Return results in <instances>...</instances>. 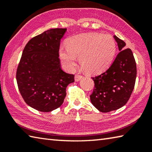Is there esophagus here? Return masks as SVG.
I'll return each mask as SVG.
<instances>
[{
	"label": "esophagus",
	"mask_w": 152,
	"mask_h": 152,
	"mask_svg": "<svg viewBox=\"0 0 152 152\" xmlns=\"http://www.w3.org/2000/svg\"><path fill=\"white\" fill-rule=\"evenodd\" d=\"M82 75H80V74H76L75 76V80L76 81H79L82 78Z\"/></svg>",
	"instance_id": "1"
}]
</instances>
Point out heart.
I'll return each instance as SVG.
<instances>
[{
	"label": "heart",
	"mask_w": 152,
	"mask_h": 152,
	"mask_svg": "<svg viewBox=\"0 0 152 152\" xmlns=\"http://www.w3.org/2000/svg\"><path fill=\"white\" fill-rule=\"evenodd\" d=\"M67 49L60 48L59 55L64 66L72 70L79 58L80 64L89 74L104 71L113 61L116 43L112 36L99 33H83L69 37Z\"/></svg>",
	"instance_id": "heart-1"
}]
</instances>
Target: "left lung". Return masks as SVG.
Here are the masks:
<instances>
[{
  "instance_id": "1",
  "label": "left lung",
  "mask_w": 152,
  "mask_h": 152,
  "mask_svg": "<svg viewBox=\"0 0 152 152\" xmlns=\"http://www.w3.org/2000/svg\"><path fill=\"white\" fill-rule=\"evenodd\" d=\"M119 52L109 69L92 77L94 82L90 95L92 104L102 113L117 110L127 103L134 89L137 66L133 52L125 43L114 35Z\"/></svg>"
}]
</instances>
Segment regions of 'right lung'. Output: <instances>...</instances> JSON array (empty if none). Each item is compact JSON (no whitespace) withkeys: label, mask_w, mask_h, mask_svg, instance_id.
<instances>
[{"label":"right lung","mask_w":152,"mask_h":152,"mask_svg":"<svg viewBox=\"0 0 152 152\" xmlns=\"http://www.w3.org/2000/svg\"><path fill=\"white\" fill-rule=\"evenodd\" d=\"M66 29L47 30L31 39L23 51L16 79L24 101L36 110L50 112L63 104L66 89L74 74L61 69L59 58L61 39Z\"/></svg>","instance_id":"add662e5"}]
</instances>
